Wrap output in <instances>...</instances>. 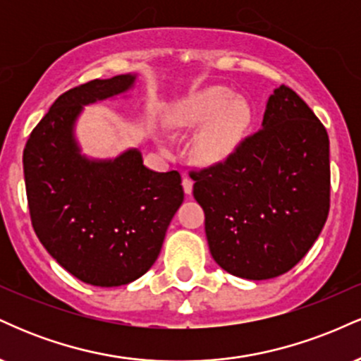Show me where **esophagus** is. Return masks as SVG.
<instances>
[{
    "label": "esophagus",
    "instance_id": "34e87169",
    "mask_svg": "<svg viewBox=\"0 0 361 361\" xmlns=\"http://www.w3.org/2000/svg\"><path fill=\"white\" fill-rule=\"evenodd\" d=\"M181 185H183V192H185L186 195H192V192H193V181L190 180L188 176L183 178V181H181Z\"/></svg>",
    "mask_w": 361,
    "mask_h": 361
}]
</instances>
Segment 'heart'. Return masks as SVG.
<instances>
[{
	"mask_svg": "<svg viewBox=\"0 0 361 361\" xmlns=\"http://www.w3.org/2000/svg\"><path fill=\"white\" fill-rule=\"evenodd\" d=\"M251 106L226 86L195 94L173 110V127L202 128L193 146V154L204 164H219L238 151L251 126Z\"/></svg>",
	"mask_w": 361,
	"mask_h": 361,
	"instance_id": "1",
	"label": "heart"
}]
</instances>
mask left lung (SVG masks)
Here are the masks:
<instances>
[{"label": "left lung", "instance_id": "8db88e82", "mask_svg": "<svg viewBox=\"0 0 361 361\" xmlns=\"http://www.w3.org/2000/svg\"><path fill=\"white\" fill-rule=\"evenodd\" d=\"M193 180L215 263L239 279H275L307 255L326 224L329 137L307 103L280 86L259 130Z\"/></svg>", "mask_w": 361, "mask_h": 361}]
</instances>
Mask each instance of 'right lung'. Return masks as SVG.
Instances as JSON below:
<instances>
[{
	"mask_svg": "<svg viewBox=\"0 0 361 361\" xmlns=\"http://www.w3.org/2000/svg\"><path fill=\"white\" fill-rule=\"evenodd\" d=\"M137 78V73L118 74L66 91L37 123L23 151L37 238L64 270L94 287H118L142 276L183 204L178 171L144 166L137 147L117 157H91L78 140L85 106L128 98Z\"/></svg>",
	"mask_w": 361,
	"mask_h": 361,
	"instance_id": "1",
	"label": "right lung"
}]
</instances>
